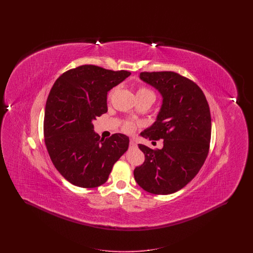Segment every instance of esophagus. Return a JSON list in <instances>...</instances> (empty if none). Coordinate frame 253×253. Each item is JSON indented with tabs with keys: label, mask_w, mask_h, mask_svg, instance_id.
Masks as SVG:
<instances>
[{
	"label": "esophagus",
	"mask_w": 253,
	"mask_h": 253,
	"mask_svg": "<svg viewBox=\"0 0 253 253\" xmlns=\"http://www.w3.org/2000/svg\"><path fill=\"white\" fill-rule=\"evenodd\" d=\"M129 147L131 148V149H133V148H137V144L132 140V139H131L130 140V143H129Z\"/></svg>",
	"instance_id": "esophagus-1"
}]
</instances>
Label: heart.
Returning a JSON list of instances; mask_svg holds the SVG:
<instances>
[{
    "mask_svg": "<svg viewBox=\"0 0 253 253\" xmlns=\"http://www.w3.org/2000/svg\"><path fill=\"white\" fill-rule=\"evenodd\" d=\"M114 91H115V89H112L110 92H109L108 96H112L113 95V93H114ZM136 96H152L154 99H155V97H156V95H155V93L152 91V90H150V89H148V88H146V87H139L138 89H137V93H136ZM134 127H135V125H134V123L131 121H126L124 123H123V125H122V129H123V131L126 132H131L134 130Z\"/></svg>",
    "mask_w": 253,
    "mask_h": 253,
    "instance_id": "b5f03b06",
    "label": "heart"
}]
</instances>
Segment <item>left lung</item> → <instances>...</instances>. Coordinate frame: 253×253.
Listing matches in <instances>:
<instances>
[{
    "label": "left lung",
    "instance_id": "left-lung-1",
    "mask_svg": "<svg viewBox=\"0 0 253 253\" xmlns=\"http://www.w3.org/2000/svg\"><path fill=\"white\" fill-rule=\"evenodd\" d=\"M139 78L163 97L157 121L141 135L164 140L160 150L138 145L145 161L134 169L133 176L148 193L170 194L193 180L208 157L211 135L210 107L200 87L177 73L141 72Z\"/></svg>",
    "mask_w": 253,
    "mask_h": 253
}]
</instances>
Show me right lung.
<instances>
[{"instance_id": "obj_1", "label": "right lung", "mask_w": 253, "mask_h": 253, "mask_svg": "<svg viewBox=\"0 0 253 253\" xmlns=\"http://www.w3.org/2000/svg\"><path fill=\"white\" fill-rule=\"evenodd\" d=\"M131 73L86 64L63 73L50 90L44 112V142L55 168L71 184L96 188L128 150L129 137L103 139L92 121L107 112V93Z\"/></svg>"}]
</instances>
